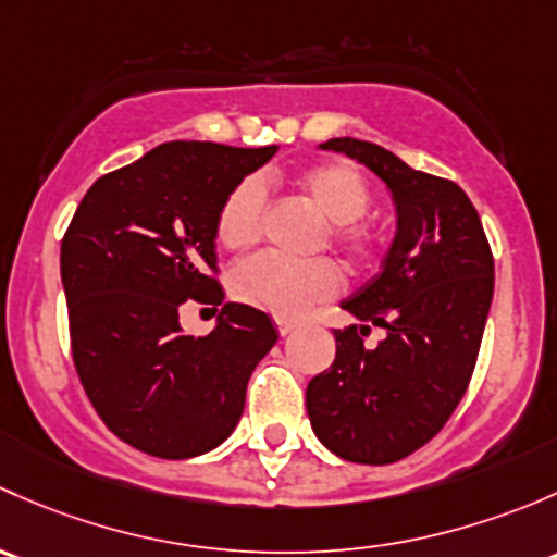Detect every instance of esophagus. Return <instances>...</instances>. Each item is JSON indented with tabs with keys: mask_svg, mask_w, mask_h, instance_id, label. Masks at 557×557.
Instances as JSON below:
<instances>
[{
	"mask_svg": "<svg viewBox=\"0 0 557 557\" xmlns=\"http://www.w3.org/2000/svg\"><path fill=\"white\" fill-rule=\"evenodd\" d=\"M276 326H278V332H281V335H289V332L295 330V326H297V321H295V319H284V317H276Z\"/></svg>",
	"mask_w": 557,
	"mask_h": 557,
	"instance_id": "1",
	"label": "esophagus"
}]
</instances>
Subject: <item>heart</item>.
I'll return each mask as SVG.
<instances>
[{
    "label": "heart",
    "mask_w": 557,
    "mask_h": 557,
    "mask_svg": "<svg viewBox=\"0 0 557 557\" xmlns=\"http://www.w3.org/2000/svg\"><path fill=\"white\" fill-rule=\"evenodd\" d=\"M302 195L313 209L335 225L332 238L351 257L372 255L375 238L362 225L370 206V187L357 169L346 163H319L297 176ZM265 214V187L257 176L238 182L216 216V238L225 249L238 251L255 244ZM341 289V271L330 260L289 262L276 255H260L233 273V295L273 317H300L313 302L330 300Z\"/></svg>",
    "instance_id": "obj_1"
}]
</instances>
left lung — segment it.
I'll use <instances>...</instances> for the list:
<instances>
[{"label":"left lung","mask_w":557,"mask_h":557,"mask_svg":"<svg viewBox=\"0 0 557 557\" xmlns=\"http://www.w3.org/2000/svg\"><path fill=\"white\" fill-rule=\"evenodd\" d=\"M392 193L397 231L381 271L341 302L362 324L335 330V362L306 388L313 434L354 463H394L426 445L461 403L493 300L478 209L450 180L410 169L372 141L330 139ZM387 337L364 349L369 324Z\"/></svg>","instance_id":"left-lung-1"}]
</instances>
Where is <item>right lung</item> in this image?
Here are the masks:
<instances>
[{
  "label": "right lung",
  "mask_w": 557,
  "mask_h": 557,
  "mask_svg": "<svg viewBox=\"0 0 557 557\" xmlns=\"http://www.w3.org/2000/svg\"><path fill=\"white\" fill-rule=\"evenodd\" d=\"M276 150L165 141L96 180L61 240L79 381L101 421L150 456L176 461L225 443L278 341L271 317L240 302H225L206 338L178 324L187 299L222 305L216 216Z\"/></svg>",
  "instance_id": "1"
}]
</instances>
